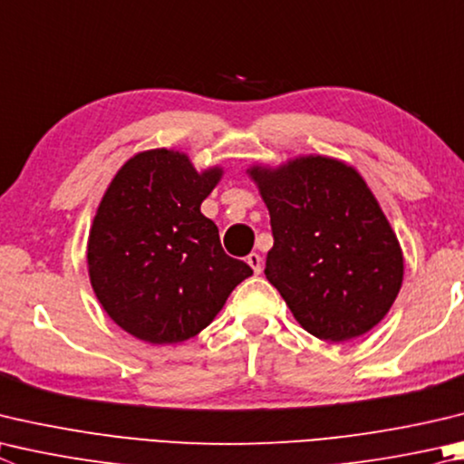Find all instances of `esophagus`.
I'll list each match as a JSON object with an SVG mask.
<instances>
[{"mask_svg":"<svg viewBox=\"0 0 464 464\" xmlns=\"http://www.w3.org/2000/svg\"><path fill=\"white\" fill-rule=\"evenodd\" d=\"M247 264L251 266V269H254V274H261V264H264V261H261L259 254H249Z\"/></svg>","mask_w":464,"mask_h":464,"instance_id":"esophagus-1","label":"esophagus"}]
</instances>
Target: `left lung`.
Wrapping results in <instances>:
<instances>
[{"mask_svg": "<svg viewBox=\"0 0 464 464\" xmlns=\"http://www.w3.org/2000/svg\"><path fill=\"white\" fill-rule=\"evenodd\" d=\"M247 174L272 221L266 277L298 324L344 343L382 323L401 288L403 254L363 176L318 154Z\"/></svg>", "mask_w": 464, "mask_h": 464, "instance_id": "1", "label": "left lung"}]
</instances>
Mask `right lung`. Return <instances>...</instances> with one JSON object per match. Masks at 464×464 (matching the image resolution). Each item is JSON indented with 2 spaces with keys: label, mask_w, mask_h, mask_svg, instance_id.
I'll return each instance as SVG.
<instances>
[{
  "label": "right lung",
  "mask_w": 464,
  "mask_h": 464,
  "mask_svg": "<svg viewBox=\"0 0 464 464\" xmlns=\"http://www.w3.org/2000/svg\"><path fill=\"white\" fill-rule=\"evenodd\" d=\"M221 176V166L198 172L184 151L156 148L131 156L109 182L89 231V277L109 318L136 339L197 336L254 274L225 254L217 225L200 213Z\"/></svg>",
  "instance_id": "right-lung-1"
}]
</instances>
